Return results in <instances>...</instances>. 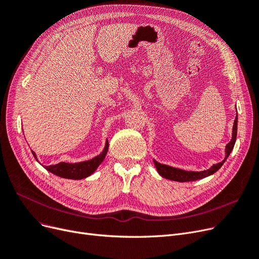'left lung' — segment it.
<instances>
[{
    "instance_id": "obj_1",
    "label": "left lung",
    "mask_w": 259,
    "mask_h": 259,
    "mask_svg": "<svg viewBox=\"0 0 259 259\" xmlns=\"http://www.w3.org/2000/svg\"><path fill=\"white\" fill-rule=\"evenodd\" d=\"M237 124H238V116H236L235 121H234V127H233V137L231 142L228 143L225 148V159L220 162V163H217L214 165H212L209 169L206 170H202V171H192V170H184L180 168H176V167H171L165 164H161L159 162H157L156 160H154V163L157 167L158 173L166 179L169 180H174V181H180V183H187V181H194V180H198L202 179L205 177H208L210 175L214 174L215 171L223 165L224 162L226 161V159L228 158V156L231 155V152L235 146V142H236V138H237Z\"/></svg>"
}]
</instances>
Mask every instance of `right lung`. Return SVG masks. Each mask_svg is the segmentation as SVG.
<instances>
[{
  "label": "right lung",
  "instance_id": "add662e5",
  "mask_svg": "<svg viewBox=\"0 0 259 259\" xmlns=\"http://www.w3.org/2000/svg\"><path fill=\"white\" fill-rule=\"evenodd\" d=\"M108 148H109V142L107 141L103 151L99 156L93 158L92 160L80 162V163H66V162H61V163L55 164V165L45 166V168L47 170H49L50 173L56 176H60L62 178L75 179V180L83 179L92 175L94 171L97 169V167L101 164V162L104 160L105 155H107L108 152ZM32 154L37 160L35 152L32 151Z\"/></svg>",
  "mask_w": 259,
  "mask_h": 259
}]
</instances>
